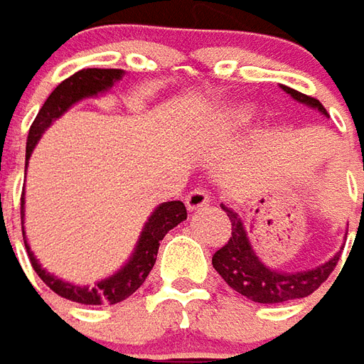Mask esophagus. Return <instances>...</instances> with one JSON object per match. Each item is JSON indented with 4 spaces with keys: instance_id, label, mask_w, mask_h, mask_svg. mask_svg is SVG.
Returning <instances> with one entry per match:
<instances>
[{
    "instance_id": "1",
    "label": "esophagus",
    "mask_w": 364,
    "mask_h": 364,
    "mask_svg": "<svg viewBox=\"0 0 364 364\" xmlns=\"http://www.w3.org/2000/svg\"><path fill=\"white\" fill-rule=\"evenodd\" d=\"M208 203H210V199H208L207 191H203V189L191 191L189 195L185 197V205H187V208H189L191 213L208 207Z\"/></svg>"
}]
</instances>
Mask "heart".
<instances>
[{
    "label": "heart",
    "instance_id": "obj_1",
    "mask_svg": "<svg viewBox=\"0 0 364 364\" xmlns=\"http://www.w3.org/2000/svg\"><path fill=\"white\" fill-rule=\"evenodd\" d=\"M252 118V108L248 104H230V106H225L223 110L218 112L213 120V128L215 129H236L248 124Z\"/></svg>",
    "mask_w": 364,
    "mask_h": 364
}]
</instances>
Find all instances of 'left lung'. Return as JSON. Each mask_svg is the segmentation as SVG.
I'll return each mask as SVG.
<instances>
[{"label": "left lung", "mask_w": 364, "mask_h": 364, "mask_svg": "<svg viewBox=\"0 0 364 364\" xmlns=\"http://www.w3.org/2000/svg\"><path fill=\"white\" fill-rule=\"evenodd\" d=\"M286 94H289L294 100L306 104L309 108H315L321 112L323 116H329L323 104L315 100L311 96L297 92L289 86H279ZM364 203V195H363ZM225 210L230 225H232V236L228 238V242L215 252L213 256V268L220 274V278L225 279L230 288L242 294L244 297L252 299L256 304H284L289 299H299L314 294L315 289L329 278V274L339 262L337 252L333 258H329L323 264L315 266L311 270H299V272H282L276 268L266 266L260 260V256L252 248V242L248 238L246 226L242 218L236 213L235 208L226 207L225 203L220 205Z\"/></svg>", "instance_id": "1"}]
</instances>
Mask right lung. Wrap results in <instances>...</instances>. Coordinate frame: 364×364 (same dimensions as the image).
Instances as JSON below:
<instances>
[{
	"label": "right lung",
	"instance_id": "right-lung-1",
	"mask_svg": "<svg viewBox=\"0 0 364 364\" xmlns=\"http://www.w3.org/2000/svg\"><path fill=\"white\" fill-rule=\"evenodd\" d=\"M124 75L126 73L122 68H82L73 76H68L67 80H63L50 92L47 102L43 104V108L39 110L31 129H29L27 149H25V167L29 165V157H31L35 146L39 144L41 136L47 132V128H50L53 122L58 120L76 102L110 92L112 86L122 80ZM185 218H187V208L181 200H167V203H161L159 207L154 208V213L149 215L146 225L141 228V235H139L136 248H134L128 262L108 278L98 279L92 288L70 284V282H65V279L57 278L55 274L45 270L39 260L35 258L31 246L27 244L25 230H23V240H25V248L29 254L33 270L39 274V278L55 294H58L60 297H67L70 301H76V304H85V306H114V304H120L126 297L132 296L146 282L154 264H156L159 242L164 240V236L171 228L183 223ZM23 220H25V193H23L21 199V223Z\"/></svg>",
	"mask_w": 364,
	"mask_h": 364
}]
</instances>
